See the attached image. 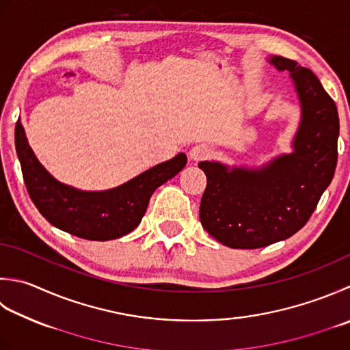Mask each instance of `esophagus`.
<instances>
[{"label": "esophagus", "instance_id": "esophagus-1", "mask_svg": "<svg viewBox=\"0 0 350 350\" xmlns=\"http://www.w3.org/2000/svg\"><path fill=\"white\" fill-rule=\"evenodd\" d=\"M211 153V147L206 144H197L193 148L189 150V159L191 161H202L204 157H208Z\"/></svg>", "mask_w": 350, "mask_h": 350}]
</instances>
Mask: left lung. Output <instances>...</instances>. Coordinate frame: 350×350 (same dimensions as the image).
<instances>
[{
  "instance_id": "8db88e82",
  "label": "left lung",
  "mask_w": 350,
  "mask_h": 350,
  "mask_svg": "<svg viewBox=\"0 0 350 350\" xmlns=\"http://www.w3.org/2000/svg\"><path fill=\"white\" fill-rule=\"evenodd\" d=\"M270 65L288 71L300 105L291 153L261 167H229L202 161L206 189L200 221L217 241L232 249H259L296 234L310 220L337 167V106L311 70L271 56Z\"/></svg>"
}]
</instances>
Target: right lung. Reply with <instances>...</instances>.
I'll return each instance as SVG.
<instances>
[{
	"instance_id": "add662e5",
	"label": "right lung",
	"mask_w": 350,
	"mask_h": 350,
	"mask_svg": "<svg viewBox=\"0 0 350 350\" xmlns=\"http://www.w3.org/2000/svg\"><path fill=\"white\" fill-rule=\"evenodd\" d=\"M15 146L27 191L34 206L57 229L89 241H109L127 235L142 220L157 187L183 170L187 154L148 168L111 189L81 191L59 182L48 173L27 141L18 120Z\"/></svg>"
}]
</instances>
